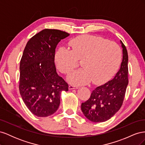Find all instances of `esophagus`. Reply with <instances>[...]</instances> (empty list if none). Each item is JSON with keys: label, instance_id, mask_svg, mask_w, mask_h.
I'll list each match as a JSON object with an SVG mask.
<instances>
[{"label": "esophagus", "instance_id": "esophagus-1", "mask_svg": "<svg viewBox=\"0 0 145 145\" xmlns=\"http://www.w3.org/2000/svg\"><path fill=\"white\" fill-rule=\"evenodd\" d=\"M78 86H73V85H69L68 86V89L69 90L71 89H78Z\"/></svg>", "mask_w": 145, "mask_h": 145}]
</instances>
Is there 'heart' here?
I'll return each instance as SVG.
<instances>
[{"mask_svg":"<svg viewBox=\"0 0 145 145\" xmlns=\"http://www.w3.org/2000/svg\"><path fill=\"white\" fill-rule=\"evenodd\" d=\"M69 50L60 47L55 54V62L60 71L67 74L81 60L82 68L74 70L67 77L74 85L92 81L102 84L114 75L121 63V50L117 43L102 37L83 35L70 40Z\"/></svg>","mask_w":145,"mask_h":145,"instance_id":"obj_1","label":"heart"}]
</instances>
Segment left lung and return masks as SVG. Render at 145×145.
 Wrapping results in <instances>:
<instances>
[{
    "label": "left lung",
    "mask_w": 145,
    "mask_h": 145,
    "mask_svg": "<svg viewBox=\"0 0 145 145\" xmlns=\"http://www.w3.org/2000/svg\"><path fill=\"white\" fill-rule=\"evenodd\" d=\"M120 43L123 59L120 69L113 79L96 88L89 99L82 103L83 114L93 122H103L110 119L119 110L123 102L128 84V55L121 40Z\"/></svg>",
    "instance_id": "obj_1"
}]
</instances>
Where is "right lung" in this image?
Returning <instances> with one entry per match:
<instances>
[{
    "label": "right lung",
    "mask_w": 145,
    "mask_h": 145,
    "mask_svg": "<svg viewBox=\"0 0 145 145\" xmlns=\"http://www.w3.org/2000/svg\"><path fill=\"white\" fill-rule=\"evenodd\" d=\"M69 34L45 29L29 39L20 63L19 91L24 102L34 115L53 114L60 103V94L68 85L56 72L55 51L59 42Z\"/></svg>",
    "instance_id": "1"
}]
</instances>
